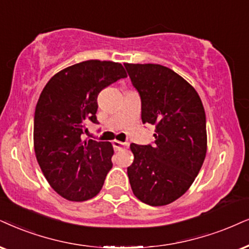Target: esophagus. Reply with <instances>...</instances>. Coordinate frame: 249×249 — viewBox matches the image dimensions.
I'll return each instance as SVG.
<instances>
[{
	"label": "esophagus",
	"mask_w": 249,
	"mask_h": 249,
	"mask_svg": "<svg viewBox=\"0 0 249 249\" xmlns=\"http://www.w3.org/2000/svg\"><path fill=\"white\" fill-rule=\"evenodd\" d=\"M112 144H114L115 149H125V148H127L130 146V143L128 142H122V141H118V140H114L112 141Z\"/></svg>",
	"instance_id": "1"
}]
</instances>
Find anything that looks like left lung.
Returning a JSON list of instances; mask_svg holds the SVG:
<instances>
[{
    "label": "left lung",
    "mask_w": 249,
    "mask_h": 249,
    "mask_svg": "<svg viewBox=\"0 0 249 249\" xmlns=\"http://www.w3.org/2000/svg\"><path fill=\"white\" fill-rule=\"evenodd\" d=\"M141 97L143 124L155 125L154 144L131 143L127 168L133 194L153 207L174 202L193 184L207 154L206 114L199 94L171 69L125 63Z\"/></svg>",
    "instance_id": "left-lung-1"
}]
</instances>
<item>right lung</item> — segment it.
I'll list each match as a JSON object with an SVG mask.
<instances>
[{
  "label": "right lung",
  "instance_id": "1",
  "mask_svg": "<svg viewBox=\"0 0 249 249\" xmlns=\"http://www.w3.org/2000/svg\"><path fill=\"white\" fill-rule=\"evenodd\" d=\"M127 73L121 63L89 59L53 75L37 100L33 142L36 161L56 193L81 202L99 194L112 168L108 141L83 140L97 123V95Z\"/></svg>",
  "mask_w": 249,
  "mask_h": 249
}]
</instances>
